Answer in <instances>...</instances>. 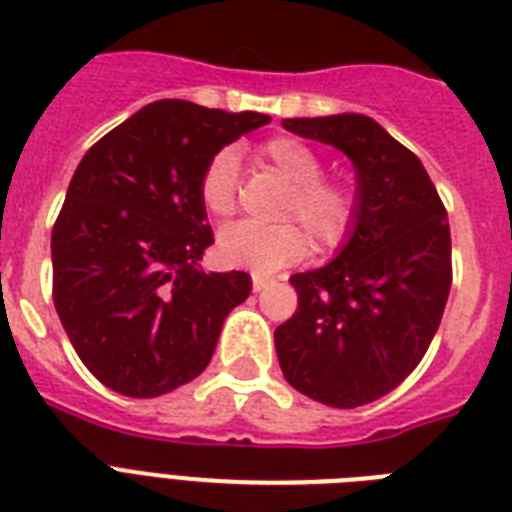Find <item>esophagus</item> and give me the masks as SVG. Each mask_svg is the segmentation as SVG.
Instances as JSON below:
<instances>
[{
	"label": "esophagus",
	"mask_w": 512,
	"mask_h": 512,
	"mask_svg": "<svg viewBox=\"0 0 512 512\" xmlns=\"http://www.w3.org/2000/svg\"><path fill=\"white\" fill-rule=\"evenodd\" d=\"M270 284H273V278L260 276V273H255V276H252V289H255V292H263L265 286H270Z\"/></svg>",
	"instance_id": "1"
}]
</instances>
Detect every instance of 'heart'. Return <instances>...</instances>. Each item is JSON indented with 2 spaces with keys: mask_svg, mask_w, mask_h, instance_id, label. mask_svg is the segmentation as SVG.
Returning a JSON list of instances; mask_svg holds the SVG:
<instances>
[{
  "mask_svg": "<svg viewBox=\"0 0 512 512\" xmlns=\"http://www.w3.org/2000/svg\"><path fill=\"white\" fill-rule=\"evenodd\" d=\"M260 157L292 184L281 207V218L302 222L323 249L347 242L357 218L355 186L339 178H323L321 155L292 136L265 141ZM199 202L213 218H228L236 213L239 157L234 149H220L205 165L199 176ZM301 227L298 223H236L218 236V257L234 268L276 273L286 265L299 263L310 252V236L304 231L306 227Z\"/></svg>",
  "mask_w": 512,
  "mask_h": 512,
  "instance_id": "obj_1",
  "label": "heart"
}]
</instances>
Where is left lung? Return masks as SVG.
<instances>
[{"label": "left lung", "instance_id": "1", "mask_svg": "<svg viewBox=\"0 0 512 512\" xmlns=\"http://www.w3.org/2000/svg\"><path fill=\"white\" fill-rule=\"evenodd\" d=\"M352 160L357 218L339 255L294 273L297 313L276 328L286 381L328 407L384 397L421 363L452 286L447 210L421 160L357 112L286 118Z\"/></svg>", "mask_w": 512, "mask_h": 512}]
</instances>
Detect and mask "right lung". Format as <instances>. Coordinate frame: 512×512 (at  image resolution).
<instances>
[{"mask_svg":"<svg viewBox=\"0 0 512 512\" xmlns=\"http://www.w3.org/2000/svg\"><path fill=\"white\" fill-rule=\"evenodd\" d=\"M265 123L263 112L160 99L78 162L52 228V294L73 350L112 392L147 400L189 384L252 292L244 270L199 268L213 244L199 176Z\"/></svg>","mask_w":512,"mask_h":512,"instance_id":"right-lung-1","label":"right lung"}]
</instances>
